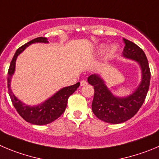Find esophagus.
Returning <instances> with one entry per match:
<instances>
[{
  "label": "esophagus",
  "mask_w": 159,
  "mask_h": 159,
  "mask_svg": "<svg viewBox=\"0 0 159 159\" xmlns=\"http://www.w3.org/2000/svg\"><path fill=\"white\" fill-rule=\"evenodd\" d=\"M87 81H85V80H82V81H81V86H84V85H86L87 84Z\"/></svg>",
  "instance_id": "obj_1"
}]
</instances>
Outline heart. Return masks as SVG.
<instances>
[{
  "label": "heart",
  "instance_id": "b5f03b06",
  "mask_svg": "<svg viewBox=\"0 0 159 159\" xmlns=\"http://www.w3.org/2000/svg\"><path fill=\"white\" fill-rule=\"evenodd\" d=\"M107 49V48L106 44H102V45L100 47V48H99V52H100V53H103ZM118 50V46L117 45V44H112V45L108 48L107 56V57L111 58L112 57V56H114L115 54H116Z\"/></svg>",
  "mask_w": 159,
  "mask_h": 159
}]
</instances>
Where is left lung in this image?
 I'll return each instance as SVG.
<instances>
[{"label": "left lung", "instance_id": "obj_1", "mask_svg": "<svg viewBox=\"0 0 159 159\" xmlns=\"http://www.w3.org/2000/svg\"><path fill=\"white\" fill-rule=\"evenodd\" d=\"M122 56L136 61L141 70V81L132 94L125 97L114 96L98 75H92L88 82L94 87L92 110L99 119L111 124H119L133 118L140 110L149 89L151 71L144 52L135 43L123 38Z\"/></svg>", "mask_w": 159, "mask_h": 159}]
</instances>
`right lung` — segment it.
I'll return each instance as SVG.
<instances>
[{
	"mask_svg": "<svg viewBox=\"0 0 159 159\" xmlns=\"http://www.w3.org/2000/svg\"><path fill=\"white\" fill-rule=\"evenodd\" d=\"M48 42V39L46 38L39 37L35 39H33L32 41H29L18 48L13 56L11 63H10L8 72V93H9L13 106L15 107L19 115L25 121L31 123V124L38 125H47L48 123H51L57 119L59 117L61 116L62 114L66 110L69 96L75 93L80 85V82H78L70 86L64 87L59 90L56 93H55L49 99L45 100L44 103L37 105V106L26 105L13 94L11 89V81L12 75H14L15 70H16V62L17 56L31 44Z\"/></svg>",
	"mask_w": 159,
	"mask_h": 159,
	"instance_id": "right-lung-1",
	"label": "right lung"
}]
</instances>
